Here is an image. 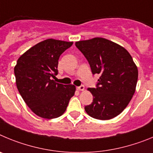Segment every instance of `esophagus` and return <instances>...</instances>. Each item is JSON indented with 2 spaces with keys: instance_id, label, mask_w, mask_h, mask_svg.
Wrapping results in <instances>:
<instances>
[{
  "instance_id": "34e87169",
  "label": "esophagus",
  "mask_w": 153,
  "mask_h": 153,
  "mask_svg": "<svg viewBox=\"0 0 153 153\" xmlns=\"http://www.w3.org/2000/svg\"><path fill=\"white\" fill-rule=\"evenodd\" d=\"M77 90L84 91L85 90V86H84V85H81V86H79V87H77Z\"/></svg>"
}]
</instances>
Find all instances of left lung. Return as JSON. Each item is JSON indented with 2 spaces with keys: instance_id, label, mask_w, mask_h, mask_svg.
<instances>
[{
  "instance_id": "left-lung-1",
  "label": "left lung",
  "mask_w": 153,
  "mask_h": 153,
  "mask_svg": "<svg viewBox=\"0 0 153 153\" xmlns=\"http://www.w3.org/2000/svg\"><path fill=\"white\" fill-rule=\"evenodd\" d=\"M75 46L88 61L93 74H97L96 88H88L93 102L85 106L91 117L106 120L119 115L134 94L138 68L127 50L101 37L78 41Z\"/></svg>"
}]
</instances>
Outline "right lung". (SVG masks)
Segmentation results:
<instances>
[{
    "label": "right lung",
    "mask_w": 153,
    "mask_h": 153,
    "mask_svg": "<svg viewBox=\"0 0 153 153\" xmlns=\"http://www.w3.org/2000/svg\"><path fill=\"white\" fill-rule=\"evenodd\" d=\"M73 42L48 39L20 56L14 67L16 88L27 105L37 116L53 119L66 111L75 94L73 85L56 82L59 56Z\"/></svg>",
    "instance_id": "1"
}]
</instances>
